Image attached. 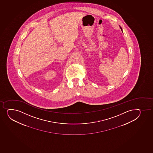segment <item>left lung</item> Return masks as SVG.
Listing matches in <instances>:
<instances>
[{
	"label": "left lung",
	"instance_id": "left-lung-1",
	"mask_svg": "<svg viewBox=\"0 0 153 153\" xmlns=\"http://www.w3.org/2000/svg\"><path fill=\"white\" fill-rule=\"evenodd\" d=\"M120 29H121V31H122V28H121V27H120Z\"/></svg>",
	"mask_w": 153,
	"mask_h": 153
}]
</instances>
